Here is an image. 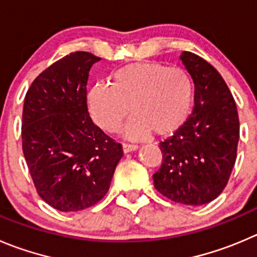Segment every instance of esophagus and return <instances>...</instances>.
<instances>
[{"mask_svg":"<svg viewBox=\"0 0 257 257\" xmlns=\"http://www.w3.org/2000/svg\"><path fill=\"white\" fill-rule=\"evenodd\" d=\"M122 148H123V151H124V153H130V151L136 150V149H138L139 146H138V145H135V144L123 143V145H122Z\"/></svg>","mask_w":257,"mask_h":257,"instance_id":"34e87169","label":"esophagus"}]
</instances>
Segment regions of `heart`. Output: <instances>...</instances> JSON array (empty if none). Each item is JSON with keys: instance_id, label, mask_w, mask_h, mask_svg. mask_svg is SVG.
<instances>
[{"instance_id": "b5f03b06", "label": "heart", "mask_w": 257, "mask_h": 257, "mask_svg": "<svg viewBox=\"0 0 257 257\" xmlns=\"http://www.w3.org/2000/svg\"><path fill=\"white\" fill-rule=\"evenodd\" d=\"M194 88L188 73L160 63H134L116 70L112 84L97 83L89 92V109L98 126L116 133L131 109L128 138L153 131L168 136L189 117Z\"/></svg>"}]
</instances>
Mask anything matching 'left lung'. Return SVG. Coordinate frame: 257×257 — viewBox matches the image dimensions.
<instances>
[{"mask_svg":"<svg viewBox=\"0 0 257 257\" xmlns=\"http://www.w3.org/2000/svg\"><path fill=\"white\" fill-rule=\"evenodd\" d=\"M194 82L189 118L160 143L156 190L168 199L200 206L216 199L227 185L237 156L240 121L236 102L216 68L190 51L180 55Z\"/></svg>","mask_w":257,"mask_h":257,"instance_id":"1","label":"left lung"}]
</instances>
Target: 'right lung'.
Here are the masks:
<instances>
[{
  "mask_svg": "<svg viewBox=\"0 0 257 257\" xmlns=\"http://www.w3.org/2000/svg\"><path fill=\"white\" fill-rule=\"evenodd\" d=\"M98 60L87 51L70 53L41 72L25 96L24 156L38 194L58 211L98 203L123 156L121 144L88 112V75Z\"/></svg>",
  "mask_w": 257,
  "mask_h": 257,
  "instance_id": "1",
  "label": "right lung"
}]
</instances>
